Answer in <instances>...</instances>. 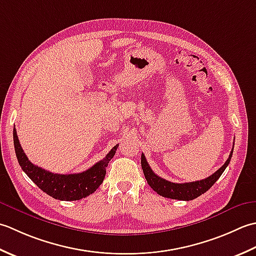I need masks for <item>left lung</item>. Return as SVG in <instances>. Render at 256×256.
Returning a JSON list of instances; mask_svg holds the SVG:
<instances>
[{"instance_id": "left-lung-1", "label": "left lung", "mask_w": 256, "mask_h": 256, "mask_svg": "<svg viewBox=\"0 0 256 256\" xmlns=\"http://www.w3.org/2000/svg\"><path fill=\"white\" fill-rule=\"evenodd\" d=\"M232 154H233V148L230 156H228V160L226 161V164H224L220 169L216 171L214 174H211L210 176H208V178L200 181L186 182V184H174V182H170L168 180L160 178L159 176L156 174L154 172L151 170L150 166L148 164L147 159H146L144 154H142V166L144 178L147 180L148 184L158 194L162 196L164 198H170V199L190 201L204 194V192H206L213 184H216L218 179L220 178L221 174L224 172V170H226L228 164H230Z\"/></svg>"}]
</instances>
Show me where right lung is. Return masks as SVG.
I'll use <instances>...</instances> for the list:
<instances>
[{
  "instance_id": "right-lung-1",
  "label": "right lung",
  "mask_w": 256,
  "mask_h": 256,
  "mask_svg": "<svg viewBox=\"0 0 256 256\" xmlns=\"http://www.w3.org/2000/svg\"><path fill=\"white\" fill-rule=\"evenodd\" d=\"M13 139L15 154H16V158L22 170L40 190H43L45 194L54 199L62 201L80 200L82 198L94 194L102 184L106 176V166L109 161L112 159L118 148V144L114 146L105 158L102 161H98L96 164H94L92 168L84 172L58 174H52L50 171L42 169L30 162L20 147L15 128L13 129Z\"/></svg>"
}]
</instances>
